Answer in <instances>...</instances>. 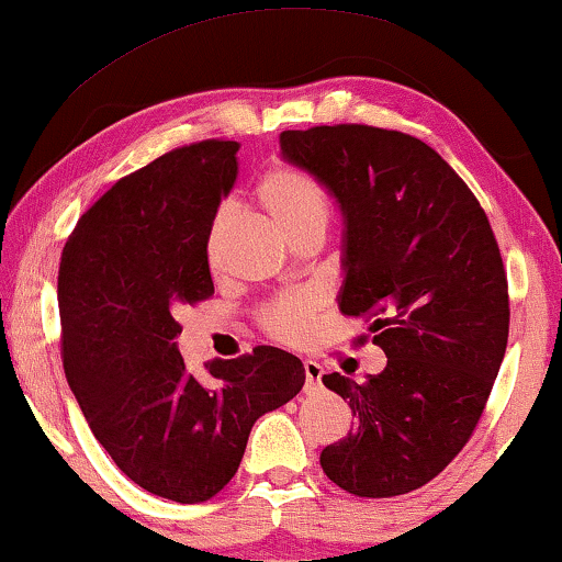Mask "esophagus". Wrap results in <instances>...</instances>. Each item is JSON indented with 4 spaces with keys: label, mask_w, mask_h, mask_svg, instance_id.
<instances>
[{
    "label": "esophagus",
    "mask_w": 562,
    "mask_h": 562,
    "mask_svg": "<svg viewBox=\"0 0 562 562\" xmlns=\"http://www.w3.org/2000/svg\"><path fill=\"white\" fill-rule=\"evenodd\" d=\"M322 375H324V370H322L319 362H314V360L304 362V378H306L304 390H306V393H314V390L322 387Z\"/></svg>",
    "instance_id": "1"
}]
</instances>
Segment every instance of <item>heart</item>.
Instances as JSON below:
<instances>
[{
	"label": "heart",
	"mask_w": 562,
	"mask_h": 562,
	"mask_svg": "<svg viewBox=\"0 0 562 562\" xmlns=\"http://www.w3.org/2000/svg\"><path fill=\"white\" fill-rule=\"evenodd\" d=\"M258 202L271 217L273 225L294 240L296 235L308 231H327L329 223V202L322 184L306 172L294 167H273L261 184H258ZM233 223V207L225 205L215 215L213 227L207 235V258L210 263L217 261L225 243L227 227ZM312 301L308 299H289L268 308L263 314V327L268 335L283 341H299L306 335L312 324Z\"/></svg>",
	"instance_id": "b5f03b06"
}]
</instances>
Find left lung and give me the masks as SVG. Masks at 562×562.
I'll list each match as a JSON object with an SVG mask.
<instances>
[{
    "label": "left lung",
    "mask_w": 562,
    "mask_h": 562,
    "mask_svg": "<svg viewBox=\"0 0 562 562\" xmlns=\"http://www.w3.org/2000/svg\"><path fill=\"white\" fill-rule=\"evenodd\" d=\"M341 213L339 312L370 322L385 370L324 375L355 430L322 451L357 497H397L441 474L467 446L509 335L507 276L482 205L416 136L339 124L281 134Z\"/></svg>",
    "instance_id": "8db88e82"
}]
</instances>
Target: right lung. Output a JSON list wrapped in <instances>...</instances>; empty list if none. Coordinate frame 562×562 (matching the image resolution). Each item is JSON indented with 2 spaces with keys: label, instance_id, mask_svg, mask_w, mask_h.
Returning a JSON list of instances; mask_svg holds the SVG:
<instances>
[{
  "label": "right lung",
  "instance_id": "right-lung-1",
  "mask_svg": "<svg viewBox=\"0 0 562 562\" xmlns=\"http://www.w3.org/2000/svg\"><path fill=\"white\" fill-rule=\"evenodd\" d=\"M238 142H200L111 187L65 243L63 368L116 467L157 497L194 504L235 476L254 423L304 387L279 347L187 370L177 312L215 294L207 235L238 177Z\"/></svg>",
  "mask_w": 562,
  "mask_h": 562
}]
</instances>
